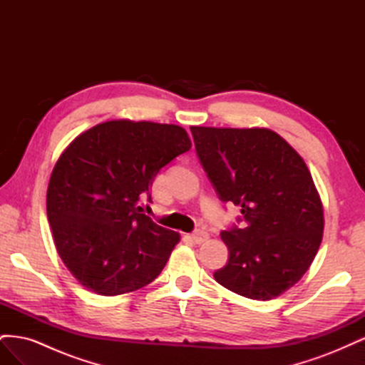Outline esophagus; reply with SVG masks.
Listing matches in <instances>:
<instances>
[{"mask_svg": "<svg viewBox=\"0 0 365 365\" xmlns=\"http://www.w3.org/2000/svg\"><path fill=\"white\" fill-rule=\"evenodd\" d=\"M192 240L195 242V244L201 245V244H204L205 240H208V233H207V231H204V230H196L195 233L192 235Z\"/></svg>", "mask_w": 365, "mask_h": 365, "instance_id": "obj_1", "label": "esophagus"}]
</instances>
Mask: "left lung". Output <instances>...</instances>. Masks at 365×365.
<instances>
[{"instance_id": "left-lung-1", "label": "left lung", "mask_w": 365, "mask_h": 365, "mask_svg": "<svg viewBox=\"0 0 365 365\" xmlns=\"http://www.w3.org/2000/svg\"><path fill=\"white\" fill-rule=\"evenodd\" d=\"M196 155L219 200L240 207L220 231L230 257L215 280L251 300H271L311 267L323 205L303 158L269 129L192 126Z\"/></svg>"}]
</instances>
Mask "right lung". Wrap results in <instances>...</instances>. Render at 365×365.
<instances>
[{"mask_svg":"<svg viewBox=\"0 0 365 365\" xmlns=\"http://www.w3.org/2000/svg\"><path fill=\"white\" fill-rule=\"evenodd\" d=\"M192 148L176 125L113 120L77 137L51 172L47 216L65 267L113 297L155 280L180 235L137 205L157 173Z\"/></svg>","mask_w":365,"mask_h":365,"instance_id":"1","label":"right lung"}]
</instances>
